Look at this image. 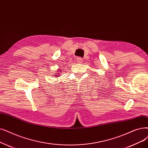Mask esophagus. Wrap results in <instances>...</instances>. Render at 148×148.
<instances>
[{
    "instance_id": "1",
    "label": "esophagus",
    "mask_w": 148,
    "mask_h": 148,
    "mask_svg": "<svg viewBox=\"0 0 148 148\" xmlns=\"http://www.w3.org/2000/svg\"><path fill=\"white\" fill-rule=\"evenodd\" d=\"M77 62L79 63H82L83 62V59L80 57H78L77 59Z\"/></svg>"
}]
</instances>
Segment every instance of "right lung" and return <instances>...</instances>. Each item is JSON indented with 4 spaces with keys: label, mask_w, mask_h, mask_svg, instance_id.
I'll return each instance as SVG.
<instances>
[{
    "label": "right lung",
    "mask_w": 148,
    "mask_h": 148,
    "mask_svg": "<svg viewBox=\"0 0 148 148\" xmlns=\"http://www.w3.org/2000/svg\"><path fill=\"white\" fill-rule=\"evenodd\" d=\"M59 73H60V71H59V73H58V74H56L55 76H56V77H58V75H59Z\"/></svg>",
    "instance_id": "right-lung-1"
}]
</instances>
